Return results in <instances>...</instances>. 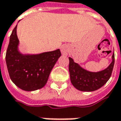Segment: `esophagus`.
Instances as JSON below:
<instances>
[{
	"label": "esophagus",
	"mask_w": 121,
	"mask_h": 121,
	"mask_svg": "<svg viewBox=\"0 0 121 121\" xmlns=\"http://www.w3.org/2000/svg\"><path fill=\"white\" fill-rule=\"evenodd\" d=\"M60 51H61L62 55L66 56V55H68V51H69V47H68V46L66 45V44L62 45L61 47H60Z\"/></svg>",
	"instance_id": "1"
}]
</instances>
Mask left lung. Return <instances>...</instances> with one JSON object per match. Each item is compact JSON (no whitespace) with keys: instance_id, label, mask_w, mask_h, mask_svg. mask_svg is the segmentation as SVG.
Wrapping results in <instances>:
<instances>
[{"instance_id":"8db88e82","label":"left lung","mask_w":121,"mask_h":121,"mask_svg":"<svg viewBox=\"0 0 121 121\" xmlns=\"http://www.w3.org/2000/svg\"><path fill=\"white\" fill-rule=\"evenodd\" d=\"M69 70L71 83L81 91L91 92L101 88L111 76L115 64V55L112 56V62L107 69L99 72L85 70L69 57Z\"/></svg>"}]
</instances>
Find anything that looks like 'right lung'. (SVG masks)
Listing matches in <instances>:
<instances>
[{"label":"right lung","instance_id":"add662e5","mask_svg":"<svg viewBox=\"0 0 121 121\" xmlns=\"http://www.w3.org/2000/svg\"><path fill=\"white\" fill-rule=\"evenodd\" d=\"M17 25L10 36L6 54V63L10 78L18 88L26 91L41 89L55 63L61 56L60 49L36 55L22 54L18 51Z\"/></svg>","mask_w":121,"mask_h":121}]
</instances>
